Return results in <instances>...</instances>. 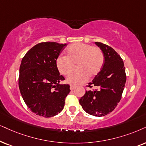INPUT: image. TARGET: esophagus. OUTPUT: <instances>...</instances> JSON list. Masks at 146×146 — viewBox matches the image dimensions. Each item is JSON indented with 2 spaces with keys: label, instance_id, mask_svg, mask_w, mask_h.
I'll return each mask as SVG.
<instances>
[{
  "label": "esophagus",
  "instance_id": "1",
  "mask_svg": "<svg viewBox=\"0 0 146 146\" xmlns=\"http://www.w3.org/2000/svg\"><path fill=\"white\" fill-rule=\"evenodd\" d=\"M76 88V86H71V87H70V90H73L75 89V88Z\"/></svg>",
  "mask_w": 146,
  "mask_h": 146
}]
</instances>
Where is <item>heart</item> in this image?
I'll return each mask as SVG.
<instances>
[{
	"label": "heart",
	"instance_id": "b5f03b06",
	"mask_svg": "<svg viewBox=\"0 0 146 146\" xmlns=\"http://www.w3.org/2000/svg\"><path fill=\"white\" fill-rule=\"evenodd\" d=\"M76 62L77 68L71 73L67 82L73 85L83 84L88 77H94L101 71L104 55L99 48L84 43H75L66 49V56L60 55L56 59V66L61 74L70 73Z\"/></svg>",
	"mask_w": 146,
	"mask_h": 146
}]
</instances>
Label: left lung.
Here are the masks:
<instances>
[{
	"instance_id": "obj_1",
	"label": "left lung",
	"mask_w": 146,
	"mask_h": 146,
	"mask_svg": "<svg viewBox=\"0 0 146 146\" xmlns=\"http://www.w3.org/2000/svg\"><path fill=\"white\" fill-rule=\"evenodd\" d=\"M95 44L102 51L104 62L88 88L96 90L86 91L79 103L87 113L103 117L114 110L120 102L126 82V74L122 58L109 46L101 42Z\"/></svg>"
}]
</instances>
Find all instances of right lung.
Here are the masks:
<instances>
[{
	"instance_id": "add662e5",
	"label": "right lung",
	"mask_w": 146,
	"mask_h": 146,
	"mask_svg": "<svg viewBox=\"0 0 146 146\" xmlns=\"http://www.w3.org/2000/svg\"><path fill=\"white\" fill-rule=\"evenodd\" d=\"M67 44L42 42L32 47L22 58L19 88L27 106L37 115L54 117L63 109L70 86L61 84L62 75L56 59Z\"/></svg>"
}]
</instances>
